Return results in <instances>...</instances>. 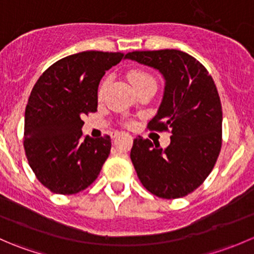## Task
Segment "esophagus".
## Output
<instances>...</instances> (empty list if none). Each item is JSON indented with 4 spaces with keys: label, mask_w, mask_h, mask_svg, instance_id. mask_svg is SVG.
<instances>
[{
    "label": "esophagus",
    "mask_w": 254,
    "mask_h": 254,
    "mask_svg": "<svg viewBox=\"0 0 254 254\" xmlns=\"http://www.w3.org/2000/svg\"><path fill=\"white\" fill-rule=\"evenodd\" d=\"M118 135H119V132L118 131H115V132H113V135H112V137H117Z\"/></svg>",
    "instance_id": "obj_1"
}]
</instances>
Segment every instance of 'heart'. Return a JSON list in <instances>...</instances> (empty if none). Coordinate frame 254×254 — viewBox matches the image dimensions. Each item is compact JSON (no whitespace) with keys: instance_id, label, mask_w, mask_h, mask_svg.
Segmentation results:
<instances>
[{"instance_id":"heart-1","label":"heart","mask_w":254,"mask_h":254,"mask_svg":"<svg viewBox=\"0 0 254 254\" xmlns=\"http://www.w3.org/2000/svg\"><path fill=\"white\" fill-rule=\"evenodd\" d=\"M127 77H129L130 82L134 84V87L136 88V91H139V89L143 88V87L148 86V84H156L155 77H153L151 73L146 72V71H143V70H131V71H129V73H127ZM104 86H106V83L102 86L101 92H103Z\"/></svg>"}]
</instances>
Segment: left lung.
I'll list each match as a JSON object with an SVG mask.
<instances>
[{
  "instance_id": "obj_1",
  "label": "left lung",
  "mask_w": 254,
  "mask_h": 254,
  "mask_svg": "<svg viewBox=\"0 0 254 254\" xmlns=\"http://www.w3.org/2000/svg\"><path fill=\"white\" fill-rule=\"evenodd\" d=\"M127 60L157 70L165 91L152 130H171L162 148L141 136L134 140L130 158L142 186L163 199L188 195L201 186L221 150L222 109L214 79L193 56L181 50L132 51Z\"/></svg>"
}]
</instances>
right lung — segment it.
<instances>
[{
    "label": "right lung",
    "instance_id": "1",
    "mask_svg": "<svg viewBox=\"0 0 254 254\" xmlns=\"http://www.w3.org/2000/svg\"><path fill=\"white\" fill-rule=\"evenodd\" d=\"M124 54L82 51L50 66L37 81L24 115L30 168L53 193L76 194L91 186L111 153V137H82V117L97 111L98 86Z\"/></svg>",
    "mask_w": 254,
    "mask_h": 254
}]
</instances>
